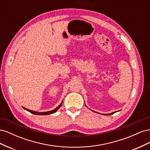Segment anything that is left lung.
<instances>
[{"label":"left lung","mask_w":150,"mask_h":150,"mask_svg":"<svg viewBox=\"0 0 150 150\" xmlns=\"http://www.w3.org/2000/svg\"><path fill=\"white\" fill-rule=\"evenodd\" d=\"M86 105V104H85ZM94 112H95V111H94ZM117 111H115V112H111V113H109V114H102V115H107V116H108V115H112V114H114V113H115V112H116Z\"/></svg>","instance_id":"left-lung-1"}]
</instances>
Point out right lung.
I'll use <instances>...</instances> for the list:
<instances>
[{"label": "right lung", "mask_w": 150, "mask_h": 150, "mask_svg": "<svg viewBox=\"0 0 150 150\" xmlns=\"http://www.w3.org/2000/svg\"><path fill=\"white\" fill-rule=\"evenodd\" d=\"M62 103H63V101H62V102L61 103V104H59V105L56 108L54 109V110H51V111H46V112H38V111H33V110H29V109L25 108H24V107H23V106H22V108H23L25 110L28 111L30 112V113H32V114H34V115H48L53 114V113L56 112L59 110V109L60 108V107L62 106Z\"/></svg>", "instance_id": "right-lung-1"}]
</instances>
